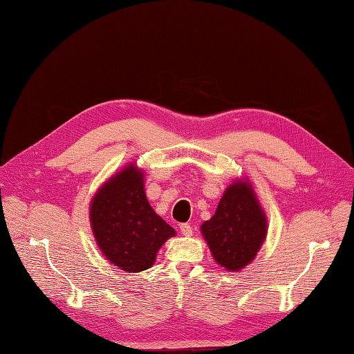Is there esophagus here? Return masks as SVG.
Instances as JSON below:
<instances>
[{
    "mask_svg": "<svg viewBox=\"0 0 354 354\" xmlns=\"http://www.w3.org/2000/svg\"><path fill=\"white\" fill-rule=\"evenodd\" d=\"M179 230H181L183 236H192V232H193L192 225H189V223H181L179 225Z\"/></svg>",
    "mask_w": 354,
    "mask_h": 354,
    "instance_id": "34e87169",
    "label": "esophagus"
}]
</instances>
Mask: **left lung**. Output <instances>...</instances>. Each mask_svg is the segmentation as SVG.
Wrapping results in <instances>:
<instances>
[{
    "mask_svg": "<svg viewBox=\"0 0 354 354\" xmlns=\"http://www.w3.org/2000/svg\"><path fill=\"white\" fill-rule=\"evenodd\" d=\"M202 234L214 260L228 270H240L254 260L266 236V217L248 184H232L225 192Z\"/></svg>",
    "mask_w": 354,
    "mask_h": 354,
    "instance_id": "left-lung-1",
    "label": "left lung"
}]
</instances>
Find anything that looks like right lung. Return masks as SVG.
<instances>
[{"mask_svg":"<svg viewBox=\"0 0 354 354\" xmlns=\"http://www.w3.org/2000/svg\"><path fill=\"white\" fill-rule=\"evenodd\" d=\"M89 214L104 257L126 272L149 269L161 245L175 236V230L149 205L142 175L133 165L102 187Z\"/></svg>","mask_w":354,"mask_h":354,"instance_id":"add662e5","label":"right lung"}]
</instances>
